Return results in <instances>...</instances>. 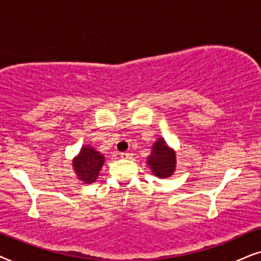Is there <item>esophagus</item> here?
I'll return each instance as SVG.
<instances>
[{"label": "esophagus", "instance_id": "1", "mask_svg": "<svg viewBox=\"0 0 261 261\" xmlns=\"http://www.w3.org/2000/svg\"><path fill=\"white\" fill-rule=\"evenodd\" d=\"M120 158L124 159V160H130V159H133V152H128V151L120 152Z\"/></svg>", "mask_w": 261, "mask_h": 261}]
</instances>
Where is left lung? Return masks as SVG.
Segmentation results:
<instances>
[{
  "mask_svg": "<svg viewBox=\"0 0 261 261\" xmlns=\"http://www.w3.org/2000/svg\"><path fill=\"white\" fill-rule=\"evenodd\" d=\"M147 163L154 175L165 179L169 178L175 171V151L166 144L163 138H159L152 145L151 154L147 159Z\"/></svg>",
  "mask_w": 261,
  "mask_h": 261,
  "instance_id": "left-lung-1",
  "label": "left lung"
}]
</instances>
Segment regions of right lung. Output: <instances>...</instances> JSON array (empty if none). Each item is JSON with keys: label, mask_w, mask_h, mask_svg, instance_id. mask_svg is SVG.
Listing matches in <instances>:
<instances>
[{"label": "right lung", "mask_w": 261, "mask_h": 261, "mask_svg": "<svg viewBox=\"0 0 261 261\" xmlns=\"http://www.w3.org/2000/svg\"><path fill=\"white\" fill-rule=\"evenodd\" d=\"M105 158L93 147L83 145L79 155L72 160V168L77 179L85 184H92L98 179L100 169L102 168Z\"/></svg>", "instance_id": "1"}]
</instances>
